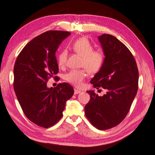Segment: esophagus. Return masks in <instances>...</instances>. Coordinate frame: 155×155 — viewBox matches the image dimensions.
<instances>
[{"label":"esophagus","mask_w":155,"mask_h":155,"mask_svg":"<svg viewBox=\"0 0 155 155\" xmlns=\"http://www.w3.org/2000/svg\"><path fill=\"white\" fill-rule=\"evenodd\" d=\"M81 93L80 91H79V90L76 89H74V94H75V95H76V94H79V93Z\"/></svg>","instance_id":"obj_1"}]
</instances>
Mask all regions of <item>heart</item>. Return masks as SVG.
<instances>
[{
	"instance_id": "obj_1",
	"label": "heart",
	"mask_w": 155,
	"mask_h": 155,
	"mask_svg": "<svg viewBox=\"0 0 155 155\" xmlns=\"http://www.w3.org/2000/svg\"><path fill=\"white\" fill-rule=\"evenodd\" d=\"M71 48L75 53L82 56L81 66L84 68L71 70L65 75L64 78L68 82L80 87L87 76V71L91 74H95L101 70L104 62V54L101 50H93L92 44L86 38H80L74 41L71 45ZM67 58L68 52L66 50L60 52L57 56L59 66L66 65Z\"/></svg>"
}]
</instances>
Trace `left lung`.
I'll use <instances>...</instances> for the list:
<instances>
[{
    "instance_id": "8db88e82",
    "label": "left lung",
    "mask_w": 155,
    "mask_h": 155,
    "mask_svg": "<svg viewBox=\"0 0 155 155\" xmlns=\"http://www.w3.org/2000/svg\"><path fill=\"white\" fill-rule=\"evenodd\" d=\"M104 54L103 66L91 80L95 88L107 90L103 96L94 91L85 114L98 130L110 129L122 122L130 111L138 89L139 71L133 54L125 45L109 34L98 37Z\"/></svg>"
}]
</instances>
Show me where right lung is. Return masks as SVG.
<instances>
[{
    "mask_svg": "<svg viewBox=\"0 0 155 155\" xmlns=\"http://www.w3.org/2000/svg\"><path fill=\"white\" fill-rule=\"evenodd\" d=\"M70 34L63 31L41 34L25 45L14 64V89L22 110L30 121L45 128L59 121L74 93L68 83L54 88L47 86L48 79L58 72L56 51Z\"/></svg>",
    "mask_w": 155,
    "mask_h": 155,
    "instance_id": "add662e5",
    "label": "right lung"
}]
</instances>
